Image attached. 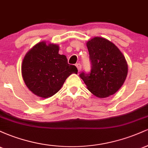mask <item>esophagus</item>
<instances>
[{"label":"esophagus","instance_id":"34e87169","mask_svg":"<svg viewBox=\"0 0 148 148\" xmlns=\"http://www.w3.org/2000/svg\"><path fill=\"white\" fill-rule=\"evenodd\" d=\"M76 67H77L78 71L80 72V71H81V64L80 63H77V64H76Z\"/></svg>","mask_w":148,"mask_h":148}]
</instances>
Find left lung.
<instances>
[{
    "label": "left lung",
    "mask_w": 148,
    "mask_h": 148,
    "mask_svg": "<svg viewBox=\"0 0 148 148\" xmlns=\"http://www.w3.org/2000/svg\"><path fill=\"white\" fill-rule=\"evenodd\" d=\"M90 72L79 74L94 95L104 98L115 94L126 79L128 67L125 58L114 44L97 37L87 42Z\"/></svg>",
    "instance_id": "left-lung-1"
}]
</instances>
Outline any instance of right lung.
<instances>
[{
	"mask_svg": "<svg viewBox=\"0 0 148 148\" xmlns=\"http://www.w3.org/2000/svg\"><path fill=\"white\" fill-rule=\"evenodd\" d=\"M57 45L45 42L34 46L26 53L21 72L26 86L36 95L50 97L60 90L71 74H77L76 66L69 64L64 55L58 53Z\"/></svg>",
	"mask_w": 148,
	"mask_h": 148,
	"instance_id": "add662e5",
	"label": "right lung"
}]
</instances>
